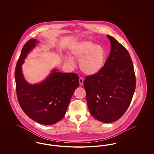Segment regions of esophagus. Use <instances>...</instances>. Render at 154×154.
<instances>
[{
  "mask_svg": "<svg viewBox=\"0 0 154 154\" xmlns=\"http://www.w3.org/2000/svg\"><path fill=\"white\" fill-rule=\"evenodd\" d=\"M79 82H80V85H82L84 84V80L82 78H80L79 79Z\"/></svg>",
  "mask_w": 154,
  "mask_h": 154,
  "instance_id": "34e87169",
  "label": "esophagus"
}]
</instances>
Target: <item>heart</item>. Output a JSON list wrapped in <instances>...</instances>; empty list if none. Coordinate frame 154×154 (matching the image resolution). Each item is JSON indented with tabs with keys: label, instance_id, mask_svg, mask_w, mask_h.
<instances>
[{
	"label": "heart",
	"instance_id": "1",
	"mask_svg": "<svg viewBox=\"0 0 154 154\" xmlns=\"http://www.w3.org/2000/svg\"><path fill=\"white\" fill-rule=\"evenodd\" d=\"M71 58L80 60L81 70L88 75L99 73L104 66L107 52L103 46L90 41H84L74 45L69 52ZM66 57L65 63L73 65V59Z\"/></svg>",
	"mask_w": 154,
	"mask_h": 154
}]
</instances>
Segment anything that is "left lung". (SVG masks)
I'll use <instances>...</instances> for the list:
<instances>
[{
    "mask_svg": "<svg viewBox=\"0 0 154 154\" xmlns=\"http://www.w3.org/2000/svg\"><path fill=\"white\" fill-rule=\"evenodd\" d=\"M109 57L102 70L84 81L87 102L91 115L104 123L119 119L129 107L136 88V77L131 56L113 37Z\"/></svg>",
    "mask_w": 154,
    "mask_h": 154,
    "instance_id": "obj_1",
    "label": "left lung"
}]
</instances>
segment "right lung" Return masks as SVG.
<instances>
[{"instance_id": "add662e5", "label": "right lung", "mask_w": 154, "mask_h": 154, "mask_svg": "<svg viewBox=\"0 0 154 154\" xmlns=\"http://www.w3.org/2000/svg\"><path fill=\"white\" fill-rule=\"evenodd\" d=\"M37 43V39L32 38L22 48L15 70L16 92L21 109L30 118L41 124L51 125L64 117L79 85V77L77 74L58 72L54 69L42 82L28 83L24 79L22 65Z\"/></svg>"}]
</instances>
